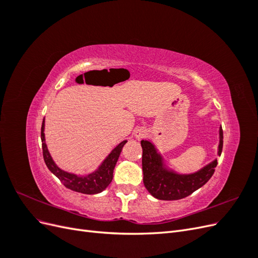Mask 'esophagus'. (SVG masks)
Here are the masks:
<instances>
[{
  "label": "esophagus",
  "mask_w": 258,
  "mask_h": 258,
  "mask_svg": "<svg viewBox=\"0 0 258 258\" xmlns=\"http://www.w3.org/2000/svg\"><path fill=\"white\" fill-rule=\"evenodd\" d=\"M147 135V131L145 128H139L135 131V137L138 139V140H142L146 137Z\"/></svg>",
  "instance_id": "esophagus-1"
}]
</instances>
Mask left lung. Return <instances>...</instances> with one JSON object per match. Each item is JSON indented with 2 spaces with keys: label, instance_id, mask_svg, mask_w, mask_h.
<instances>
[{
  "label": "left lung",
  "instance_id": "1",
  "mask_svg": "<svg viewBox=\"0 0 258 258\" xmlns=\"http://www.w3.org/2000/svg\"><path fill=\"white\" fill-rule=\"evenodd\" d=\"M141 145L143 183L148 192L159 200H178L189 196L209 181L217 166V159H214L196 172L181 174L167 167L162 155L151 141L142 140ZM222 150L223 129L220 127L218 156H221Z\"/></svg>",
  "mask_w": 258,
  "mask_h": 258
}]
</instances>
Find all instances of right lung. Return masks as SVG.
Returning <instances> with one entry per match:
<instances>
[{
  "label": "right lung",
  "mask_w": 258,
  "mask_h": 258,
  "mask_svg": "<svg viewBox=\"0 0 258 258\" xmlns=\"http://www.w3.org/2000/svg\"><path fill=\"white\" fill-rule=\"evenodd\" d=\"M44 129H45V118L43 119L42 129H41L44 161L50 172L56 175L60 179L61 183L67 187V188L77 192H82V194L95 195V194L103 191L106 187L110 185V183L113 179V172H114V168L116 166V162L119 158V155L121 153L123 145L127 143L126 140L120 142L110 154H108L107 157L103 160V162L101 163L96 171H93V172L87 175H77V174L69 173L67 171H63L62 169H60L56 163H54L48 152L47 145L45 143Z\"/></svg>",
  "instance_id": "obj_1"
}]
</instances>
